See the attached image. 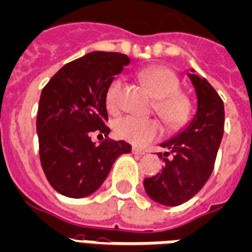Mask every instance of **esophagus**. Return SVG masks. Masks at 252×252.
<instances>
[{
    "instance_id": "34e87169",
    "label": "esophagus",
    "mask_w": 252,
    "mask_h": 252,
    "mask_svg": "<svg viewBox=\"0 0 252 252\" xmlns=\"http://www.w3.org/2000/svg\"><path fill=\"white\" fill-rule=\"evenodd\" d=\"M133 154H135V155H145L146 154V151H143V150H141V149H137V147H133Z\"/></svg>"
}]
</instances>
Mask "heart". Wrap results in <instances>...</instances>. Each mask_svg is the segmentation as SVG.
<instances>
[{"instance_id":"obj_1","label":"heart","mask_w":252,"mask_h":252,"mask_svg":"<svg viewBox=\"0 0 252 252\" xmlns=\"http://www.w3.org/2000/svg\"><path fill=\"white\" fill-rule=\"evenodd\" d=\"M138 78L155 97L154 109L166 126L179 128L189 122L192 113V105L186 94L179 93V78L173 70L164 66H154L139 71ZM122 79L114 78L106 90V106L111 113L119 109V94ZM160 126L153 118H138L126 115L114 122L115 137L130 142L135 146L146 145L158 137Z\"/></svg>"}]
</instances>
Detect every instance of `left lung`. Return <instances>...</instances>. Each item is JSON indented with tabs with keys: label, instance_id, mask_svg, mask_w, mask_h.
I'll use <instances>...</instances> for the list:
<instances>
[{
	"label": "left lung",
	"instance_id": "1",
	"mask_svg": "<svg viewBox=\"0 0 252 252\" xmlns=\"http://www.w3.org/2000/svg\"><path fill=\"white\" fill-rule=\"evenodd\" d=\"M189 78L198 99L195 115L183 131L160 143L167 150L158 153L164 167L143 181L147 195L164 206L182 205L199 192L213 173L223 137L222 98L206 78L190 73Z\"/></svg>",
	"mask_w": 252,
	"mask_h": 252
}]
</instances>
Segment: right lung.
Instances as JSON below:
<instances>
[{
  "label": "right lung",
  "instance_id": "right-lung-1",
  "mask_svg": "<svg viewBox=\"0 0 252 252\" xmlns=\"http://www.w3.org/2000/svg\"><path fill=\"white\" fill-rule=\"evenodd\" d=\"M128 63L121 53H89L66 63L43 88L37 115L39 159L49 183L62 195L93 194L119 155L131 151L125 141H92L93 133H110L106 90Z\"/></svg>",
  "mask_w": 252,
  "mask_h": 252
}]
</instances>
